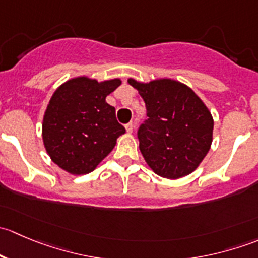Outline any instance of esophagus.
<instances>
[{
	"mask_svg": "<svg viewBox=\"0 0 258 258\" xmlns=\"http://www.w3.org/2000/svg\"><path fill=\"white\" fill-rule=\"evenodd\" d=\"M124 127H126V131L128 132V134H131V132L134 131V123H132V122H128L127 124H124Z\"/></svg>",
	"mask_w": 258,
	"mask_h": 258,
	"instance_id": "1",
	"label": "esophagus"
}]
</instances>
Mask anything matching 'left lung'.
I'll use <instances>...</instances> for the list:
<instances>
[{
  "instance_id": "left-lung-1",
  "label": "left lung",
  "mask_w": 258,
  "mask_h": 258,
  "mask_svg": "<svg viewBox=\"0 0 258 258\" xmlns=\"http://www.w3.org/2000/svg\"><path fill=\"white\" fill-rule=\"evenodd\" d=\"M128 83L144 98L147 117L137 131L140 151L156 175L181 178L194 172L212 144L213 118L201 98L183 83L161 79Z\"/></svg>"
}]
</instances>
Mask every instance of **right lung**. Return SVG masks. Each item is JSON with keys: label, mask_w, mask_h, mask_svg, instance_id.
I'll use <instances>...</instances> for the list:
<instances>
[{"label": "right lung", "mask_w": 258, "mask_h": 258, "mask_svg": "<svg viewBox=\"0 0 258 258\" xmlns=\"http://www.w3.org/2000/svg\"><path fill=\"white\" fill-rule=\"evenodd\" d=\"M121 80L103 82L76 77L59 86L49 100L42 123V139L51 160L72 175H86L113 150L126 132L106 97Z\"/></svg>", "instance_id": "1"}]
</instances>
